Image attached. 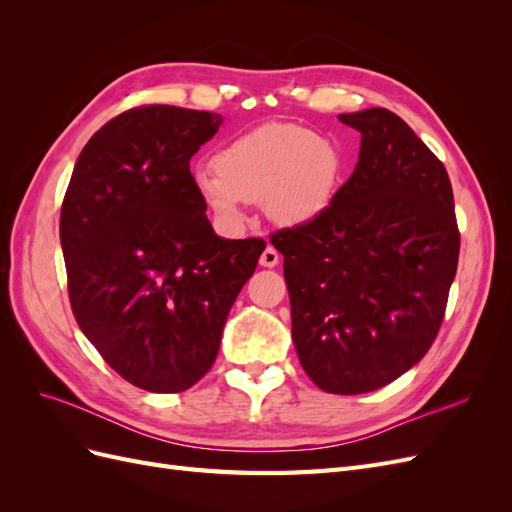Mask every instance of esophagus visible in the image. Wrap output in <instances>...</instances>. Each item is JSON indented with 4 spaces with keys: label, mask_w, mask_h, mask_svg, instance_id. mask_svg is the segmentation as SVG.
Instances as JSON below:
<instances>
[{
    "label": "esophagus",
    "mask_w": 512,
    "mask_h": 512,
    "mask_svg": "<svg viewBox=\"0 0 512 512\" xmlns=\"http://www.w3.org/2000/svg\"><path fill=\"white\" fill-rule=\"evenodd\" d=\"M277 262H280V252H277L273 245H267L265 252L260 254V265L262 267H275Z\"/></svg>",
    "instance_id": "esophagus-1"
}]
</instances>
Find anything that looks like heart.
<instances>
[{
	"label": "heart",
	"mask_w": 512,
	"mask_h": 512,
	"mask_svg": "<svg viewBox=\"0 0 512 512\" xmlns=\"http://www.w3.org/2000/svg\"><path fill=\"white\" fill-rule=\"evenodd\" d=\"M342 168V151L331 138L271 121L232 138L215 153V164H196L192 183L228 228L245 222L252 200H260L275 224L299 226L329 209Z\"/></svg>",
	"instance_id": "b5f03b06"
}]
</instances>
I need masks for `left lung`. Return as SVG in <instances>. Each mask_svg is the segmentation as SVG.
I'll list each match as a JSON object with an SVG mask.
<instances>
[{
	"instance_id": "8db88e82",
	"label": "left lung",
	"mask_w": 512,
	"mask_h": 512,
	"mask_svg": "<svg viewBox=\"0 0 512 512\" xmlns=\"http://www.w3.org/2000/svg\"><path fill=\"white\" fill-rule=\"evenodd\" d=\"M359 162L329 209L275 232L292 342L322 391L359 395L423 359L455 280L459 230L444 164L386 108L337 115Z\"/></svg>"
}]
</instances>
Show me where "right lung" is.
I'll use <instances>...</instances> for the list:
<instances>
[{
    "label": "right lung",
    "instance_id": "add662e5",
    "mask_svg": "<svg viewBox=\"0 0 512 512\" xmlns=\"http://www.w3.org/2000/svg\"><path fill=\"white\" fill-rule=\"evenodd\" d=\"M222 115L132 108L89 138L61 205L59 239L76 322L121 378L181 393L211 369L262 239H224L190 160Z\"/></svg>",
    "mask_w": 512,
    "mask_h": 512
}]
</instances>
